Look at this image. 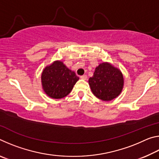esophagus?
Listing matches in <instances>:
<instances>
[{
    "label": "esophagus",
    "instance_id": "obj_1",
    "mask_svg": "<svg viewBox=\"0 0 159 159\" xmlns=\"http://www.w3.org/2000/svg\"><path fill=\"white\" fill-rule=\"evenodd\" d=\"M80 79H83V80H87L88 79V76H86V75H83V76H80Z\"/></svg>",
    "mask_w": 159,
    "mask_h": 159
}]
</instances>
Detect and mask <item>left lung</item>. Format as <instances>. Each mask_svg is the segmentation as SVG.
Returning a JSON list of instances; mask_svg holds the SVG:
<instances>
[{"label": "left lung", "instance_id": "obj_1", "mask_svg": "<svg viewBox=\"0 0 159 159\" xmlns=\"http://www.w3.org/2000/svg\"><path fill=\"white\" fill-rule=\"evenodd\" d=\"M88 82L94 95L103 101H110L121 93L123 76L119 69L104 62L96 67Z\"/></svg>", "mask_w": 159, "mask_h": 159}]
</instances>
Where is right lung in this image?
<instances>
[{
	"label": "right lung",
	"mask_w": 159,
	"mask_h": 159,
	"mask_svg": "<svg viewBox=\"0 0 159 159\" xmlns=\"http://www.w3.org/2000/svg\"><path fill=\"white\" fill-rule=\"evenodd\" d=\"M79 79L76 74L60 61H56L45 67L41 76L45 93L54 99H61L68 95Z\"/></svg>",
	"instance_id": "1"
}]
</instances>
